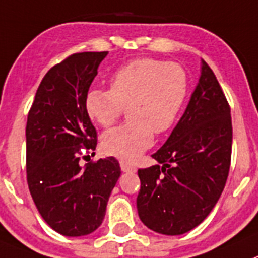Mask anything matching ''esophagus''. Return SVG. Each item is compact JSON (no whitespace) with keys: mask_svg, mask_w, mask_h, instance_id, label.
<instances>
[{"mask_svg":"<svg viewBox=\"0 0 258 258\" xmlns=\"http://www.w3.org/2000/svg\"><path fill=\"white\" fill-rule=\"evenodd\" d=\"M120 169H122L123 172H135L136 167L131 163H127L124 161H120Z\"/></svg>","mask_w":258,"mask_h":258,"instance_id":"1","label":"esophagus"}]
</instances>
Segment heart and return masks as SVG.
Listing matches in <instances>:
<instances>
[{
	"instance_id": "heart-1",
	"label": "heart",
	"mask_w": 258,
	"mask_h": 258,
	"mask_svg": "<svg viewBox=\"0 0 258 258\" xmlns=\"http://www.w3.org/2000/svg\"><path fill=\"white\" fill-rule=\"evenodd\" d=\"M188 76L176 63L139 58L124 64L110 79V91L93 88L86 96V110L102 127L113 126L128 110L130 122L105 132V153L123 161L136 160L153 143L154 134L172 127L184 105Z\"/></svg>"
}]
</instances>
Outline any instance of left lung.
<instances>
[{
	"instance_id": "obj_1",
	"label": "left lung",
	"mask_w": 258,
	"mask_h": 258,
	"mask_svg": "<svg viewBox=\"0 0 258 258\" xmlns=\"http://www.w3.org/2000/svg\"><path fill=\"white\" fill-rule=\"evenodd\" d=\"M231 147L230 106L214 73L201 59L199 83L182 118L152 154L158 163L138 170L142 187L136 205L142 222L170 236L200 225L225 188Z\"/></svg>"
}]
</instances>
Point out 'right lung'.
Instances as JSON below:
<instances>
[{"label": "right lung", "mask_w": 258, "mask_h": 258, "mask_svg": "<svg viewBox=\"0 0 258 258\" xmlns=\"http://www.w3.org/2000/svg\"><path fill=\"white\" fill-rule=\"evenodd\" d=\"M107 51H84L45 74L27 118V182L46 223L64 236L100 227L120 176L114 157L80 165V149L95 151L97 134L86 96Z\"/></svg>", "instance_id": "right-lung-1"}]
</instances>
